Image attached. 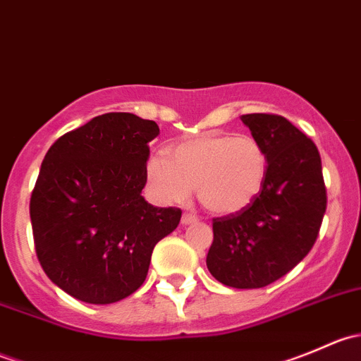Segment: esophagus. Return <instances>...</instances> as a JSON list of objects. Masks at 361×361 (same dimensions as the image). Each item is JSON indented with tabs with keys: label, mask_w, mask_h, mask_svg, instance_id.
Segmentation results:
<instances>
[{
	"label": "esophagus",
	"mask_w": 361,
	"mask_h": 361,
	"mask_svg": "<svg viewBox=\"0 0 361 361\" xmlns=\"http://www.w3.org/2000/svg\"><path fill=\"white\" fill-rule=\"evenodd\" d=\"M197 221V216L195 214H190V213H185L183 216H181V225H192Z\"/></svg>",
	"instance_id": "obj_1"
}]
</instances>
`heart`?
Here are the masks:
<instances>
[{
	"label": "heart",
	"mask_w": 361,
	"mask_h": 361,
	"mask_svg": "<svg viewBox=\"0 0 361 361\" xmlns=\"http://www.w3.org/2000/svg\"><path fill=\"white\" fill-rule=\"evenodd\" d=\"M269 159L250 134L206 133L169 148V159L152 155L145 166L152 195L164 204H183L195 187L199 201L214 214L248 207L264 188Z\"/></svg>",
	"instance_id": "heart-1"
}]
</instances>
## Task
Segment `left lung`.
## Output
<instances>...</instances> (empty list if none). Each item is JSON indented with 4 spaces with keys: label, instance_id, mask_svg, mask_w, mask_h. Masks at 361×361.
<instances>
[{
    "label": "left lung",
    "instance_id": "obj_1",
    "mask_svg": "<svg viewBox=\"0 0 361 361\" xmlns=\"http://www.w3.org/2000/svg\"><path fill=\"white\" fill-rule=\"evenodd\" d=\"M241 120L267 152V178L248 207L214 218L206 265L221 285L262 288L311 251L326 209V188L318 148L292 122L267 113Z\"/></svg>",
    "mask_w": 361,
    "mask_h": 361
}]
</instances>
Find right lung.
I'll use <instances>...</instances> for the list:
<instances>
[{
  "label": "right lung",
  "mask_w": 361,
  "mask_h": 361,
  "mask_svg": "<svg viewBox=\"0 0 361 361\" xmlns=\"http://www.w3.org/2000/svg\"><path fill=\"white\" fill-rule=\"evenodd\" d=\"M159 126L104 113L47 152L29 204L35 248L54 285L87 304H113L147 279L152 251L180 224L178 207L145 201L148 143Z\"/></svg>",
  "instance_id": "right-lung-1"
}]
</instances>
